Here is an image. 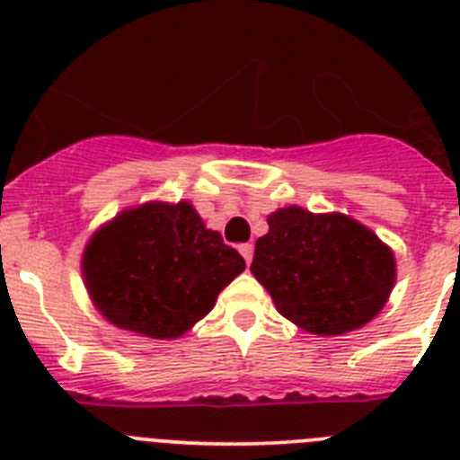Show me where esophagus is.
<instances>
[{
    "instance_id": "1",
    "label": "esophagus",
    "mask_w": 460,
    "mask_h": 460,
    "mask_svg": "<svg viewBox=\"0 0 460 460\" xmlns=\"http://www.w3.org/2000/svg\"><path fill=\"white\" fill-rule=\"evenodd\" d=\"M239 253H242L243 260L251 265V260H253V243H242V246H239Z\"/></svg>"
}]
</instances>
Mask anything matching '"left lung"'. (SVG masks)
Wrapping results in <instances>:
<instances>
[{
    "instance_id": "left-lung-1",
    "label": "left lung",
    "mask_w": 460,
    "mask_h": 460,
    "mask_svg": "<svg viewBox=\"0 0 460 460\" xmlns=\"http://www.w3.org/2000/svg\"><path fill=\"white\" fill-rule=\"evenodd\" d=\"M251 271L280 315L306 332L336 336L373 320L396 279L394 253L343 214L286 207L267 218Z\"/></svg>"
}]
</instances>
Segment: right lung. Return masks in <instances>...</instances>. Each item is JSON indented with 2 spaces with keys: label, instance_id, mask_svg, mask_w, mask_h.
Returning <instances> with one entry per match:
<instances>
[{
  "label": "right lung",
  "instance_id": "add662e5",
  "mask_svg": "<svg viewBox=\"0 0 460 460\" xmlns=\"http://www.w3.org/2000/svg\"><path fill=\"white\" fill-rule=\"evenodd\" d=\"M246 267L189 202H149L93 234L83 274L93 304L112 324L174 339L205 318L218 292Z\"/></svg>",
  "mask_w": 460,
  "mask_h": 460
}]
</instances>
